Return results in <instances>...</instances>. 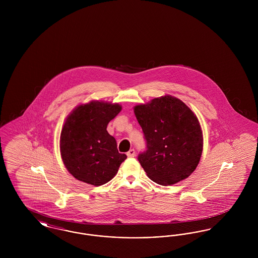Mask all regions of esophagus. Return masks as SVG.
I'll return each mask as SVG.
<instances>
[{
  "mask_svg": "<svg viewBox=\"0 0 258 258\" xmlns=\"http://www.w3.org/2000/svg\"><path fill=\"white\" fill-rule=\"evenodd\" d=\"M126 156H127L128 158H134L135 156V149H131V150L126 153Z\"/></svg>",
  "mask_w": 258,
  "mask_h": 258,
  "instance_id": "obj_1",
  "label": "esophagus"
}]
</instances>
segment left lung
I'll return each mask as SVG.
<instances>
[{"mask_svg":"<svg viewBox=\"0 0 258 258\" xmlns=\"http://www.w3.org/2000/svg\"><path fill=\"white\" fill-rule=\"evenodd\" d=\"M147 150L138 160L155 183L176 184L199 163L203 135L197 115L179 98L166 95L134 108Z\"/></svg>","mask_w":258,"mask_h":258,"instance_id":"left-lung-1","label":"left lung"}]
</instances>
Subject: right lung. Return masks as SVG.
<instances>
[{"instance_id": "right-lung-1", "label": "right lung", "mask_w": 258, "mask_h": 258, "mask_svg": "<svg viewBox=\"0 0 258 258\" xmlns=\"http://www.w3.org/2000/svg\"><path fill=\"white\" fill-rule=\"evenodd\" d=\"M122 110L119 103L92 100L76 106L61 128V160L75 179L93 185L109 182L117 174L124 154H120L107 124Z\"/></svg>"}]
</instances>
